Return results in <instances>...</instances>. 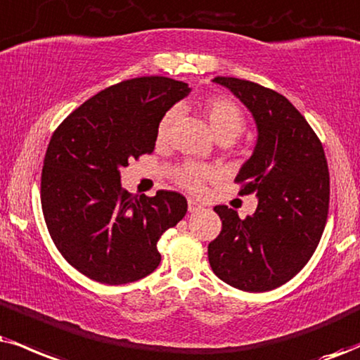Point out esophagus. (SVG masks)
Returning <instances> with one entry per match:
<instances>
[{
    "mask_svg": "<svg viewBox=\"0 0 360 360\" xmlns=\"http://www.w3.org/2000/svg\"><path fill=\"white\" fill-rule=\"evenodd\" d=\"M202 208V203H198L197 200H193V198H188V212H197Z\"/></svg>",
    "mask_w": 360,
    "mask_h": 360,
    "instance_id": "34e87169",
    "label": "esophagus"
}]
</instances>
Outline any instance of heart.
I'll return each instance as SVG.
<instances>
[{
  "instance_id": "obj_1",
  "label": "heart",
  "mask_w": 360,
  "mask_h": 360,
  "mask_svg": "<svg viewBox=\"0 0 360 360\" xmlns=\"http://www.w3.org/2000/svg\"><path fill=\"white\" fill-rule=\"evenodd\" d=\"M198 110L205 117L210 125L212 131L220 141H232L238 136L245 127V117H243L240 106L227 96H208L198 105ZM176 118V110H168V112L160 118L157 127V141L165 143L170 135V128ZM217 170L214 167L202 165V163L185 162L173 172V179L184 188L190 192H202L205 181L215 179Z\"/></svg>"
}]
</instances>
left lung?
Here are the masks:
<instances>
[{
  "instance_id": "1",
  "label": "left lung",
  "mask_w": 360,
  "mask_h": 360,
  "mask_svg": "<svg viewBox=\"0 0 360 360\" xmlns=\"http://www.w3.org/2000/svg\"><path fill=\"white\" fill-rule=\"evenodd\" d=\"M214 82L257 123L255 150L235 181L238 193H255L259 205L247 219L227 205L214 208L221 232L208 243V262L229 285L267 292L295 277L316 252L329 212V167L316 131L285 96L247 79Z\"/></svg>"
}]
</instances>
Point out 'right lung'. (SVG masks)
Instances as JSON below:
<instances>
[{
    "mask_svg": "<svg viewBox=\"0 0 360 360\" xmlns=\"http://www.w3.org/2000/svg\"><path fill=\"white\" fill-rule=\"evenodd\" d=\"M167 77L125 79L96 93L53 133L41 172V208L60 254L91 281L122 285L158 267L157 243L187 214L184 195L133 197L120 184L128 160L152 153L160 118L187 96Z\"/></svg>",
    "mask_w": 360,
    "mask_h": 360,
    "instance_id": "1",
    "label": "right lung"
}]
</instances>
